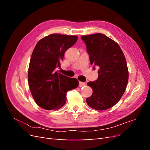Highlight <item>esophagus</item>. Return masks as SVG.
<instances>
[{
	"label": "esophagus",
	"instance_id": "esophagus-1",
	"mask_svg": "<svg viewBox=\"0 0 150 150\" xmlns=\"http://www.w3.org/2000/svg\"><path fill=\"white\" fill-rule=\"evenodd\" d=\"M86 84L85 83H83V82H79V87H83V86H85Z\"/></svg>",
	"mask_w": 150,
	"mask_h": 150
}]
</instances>
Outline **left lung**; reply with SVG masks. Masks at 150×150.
<instances>
[{"label": "left lung", "mask_w": 150, "mask_h": 150, "mask_svg": "<svg viewBox=\"0 0 150 150\" xmlns=\"http://www.w3.org/2000/svg\"><path fill=\"white\" fill-rule=\"evenodd\" d=\"M91 64L99 67L98 78L87 85L93 89L86 99L88 106L96 110L112 108L123 95L128 81V69L123 52L115 40L103 34L83 35Z\"/></svg>", "instance_id": "8db88e82"}]
</instances>
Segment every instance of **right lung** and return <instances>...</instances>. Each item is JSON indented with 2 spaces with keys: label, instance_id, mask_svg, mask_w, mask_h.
<instances>
[{
  "label": "right lung",
  "instance_id": "right-lung-1",
  "mask_svg": "<svg viewBox=\"0 0 150 150\" xmlns=\"http://www.w3.org/2000/svg\"><path fill=\"white\" fill-rule=\"evenodd\" d=\"M78 40V36L52 34L40 39L32 54L28 70L30 92L38 105L47 110L64 105L66 93L76 88L79 81L56 71L60 68L65 52Z\"/></svg>",
  "mask_w": 150,
  "mask_h": 150
}]
</instances>
